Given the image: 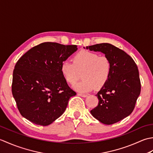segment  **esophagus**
Returning a JSON list of instances; mask_svg holds the SVG:
<instances>
[{
    "mask_svg": "<svg viewBox=\"0 0 153 153\" xmlns=\"http://www.w3.org/2000/svg\"><path fill=\"white\" fill-rule=\"evenodd\" d=\"M78 95L82 97H86L87 96V95H85V94H82V93H78Z\"/></svg>",
    "mask_w": 153,
    "mask_h": 153,
    "instance_id": "1",
    "label": "esophagus"
}]
</instances>
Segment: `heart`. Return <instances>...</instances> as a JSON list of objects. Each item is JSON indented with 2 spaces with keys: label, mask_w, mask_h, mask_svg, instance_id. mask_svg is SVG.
Segmentation results:
<instances>
[{
  "label": "heart",
  "mask_w": 153,
  "mask_h": 153,
  "mask_svg": "<svg viewBox=\"0 0 153 153\" xmlns=\"http://www.w3.org/2000/svg\"><path fill=\"white\" fill-rule=\"evenodd\" d=\"M61 74L66 82L74 85L82 74V80L74 86L79 93H85L95 88L99 89L105 85L112 71V63L106 56H99L97 53L82 51L75 54L72 63L64 61L60 66Z\"/></svg>",
  "instance_id": "1"
}]
</instances>
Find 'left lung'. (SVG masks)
<instances>
[{"label": "left lung", "mask_w": 153, "mask_h": 153, "mask_svg": "<svg viewBox=\"0 0 153 153\" xmlns=\"http://www.w3.org/2000/svg\"><path fill=\"white\" fill-rule=\"evenodd\" d=\"M86 48L101 52L111 61L110 78L96 95L99 104L91 114L104 124H113L128 116L135 108L141 92L137 66L129 55L111 44H97Z\"/></svg>", "instance_id": "8db88e82"}]
</instances>
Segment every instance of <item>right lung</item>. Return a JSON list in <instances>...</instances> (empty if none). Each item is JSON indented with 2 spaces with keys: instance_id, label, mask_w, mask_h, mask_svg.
<instances>
[{
  "instance_id": "1",
  "label": "right lung",
  "mask_w": 153,
  "mask_h": 153,
  "mask_svg": "<svg viewBox=\"0 0 153 153\" xmlns=\"http://www.w3.org/2000/svg\"><path fill=\"white\" fill-rule=\"evenodd\" d=\"M77 50L76 45L46 42L18 60L13 71L12 92L24 118L46 126L64 112L76 93L68 85L60 66Z\"/></svg>"
}]
</instances>
